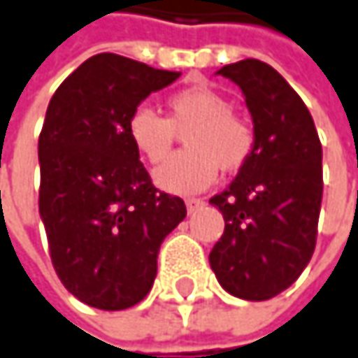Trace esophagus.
<instances>
[{
  "instance_id": "34e87169",
  "label": "esophagus",
  "mask_w": 358,
  "mask_h": 358,
  "mask_svg": "<svg viewBox=\"0 0 358 358\" xmlns=\"http://www.w3.org/2000/svg\"><path fill=\"white\" fill-rule=\"evenodd\" d=\"M203 205H205V201H203V199H196V196H190V199H186V209H188V213L199 211Z\"/></svg>"
}]
</instances>
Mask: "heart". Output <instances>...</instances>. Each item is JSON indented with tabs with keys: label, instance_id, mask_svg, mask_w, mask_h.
<instances>
[{
	"label": "heart",
	"instance_id": "obj_1",
	"mask_svg": "<svg viewBox=\"0 0 358 358\" xmlns=\"http://www.w3.org/2000/svg\"><path fill=\"white\" fill-rule=\"evenodd\" d=\"M168 116L149 106L135 108L127 131L133 147L149 164L164 162L184 133L188 149L172 155L153 174L159 188L176 194L203 190L223 172H238L256 149V131L250 118L231 110L229 100L209 85H190L170 94Z\"/></svg>",
	"mask_w": 358,
	"mask_h": 358
}]
</instances>
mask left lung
I'll return each instance as SVG.
<instances>
[{
	"instance_id": "obj_1",
	"label": "left lung",
	"mask_w": 358,
	"mask_h": 358,
	"mask_svg": "<svg viewBox=\"0 0 358 358\" xmlns=\"http://www.w3.org/2000/svg\"><path fill=\"white\" fill-rule=\"evenodd\" d=\"M217 73L242 87L256 149L209 201L225 219L209 262L227 293L264 301L297 280L315 250L322 143L308 106L268 63L244 59Z\"/></svg>"
}]
</instances>
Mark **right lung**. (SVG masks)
<instances>
[{
	"instance_id": "1",
	"label": "right lung",
	"mask_w": 358,
	"mask_h": 358,
	"mask_svg": "<svg viewBox=\"0 0 358 358\" xmlns=\"http://www.w3.org/2000/svg\"><path fill=\"white\" fill-rule=\"evenodd\" d=\"M176 71L100 52L57 87L38 137V211L55 273L92 308L137 306L157 275L164 238L186 217L153 186L129 139V118Z\"/></svg>"
}]
</instances>
